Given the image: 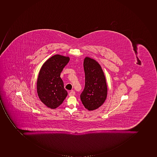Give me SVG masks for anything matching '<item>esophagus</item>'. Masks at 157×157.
<instances>
[{"mask_svg":"<svg viewBox=\"0 0 157 157\" xmlns=\"http://www.w3.org/2000/svg\"><path fill=\"white\" fill-rule=\"evenodd\" d=\"M75 95V91H73V90H72V91H70V92H69V96H74V95Z\"/></svg>","mask_w":157,"mask_h":157,"instance_id":"obj_1","label":"esophagus"}]
</instances>
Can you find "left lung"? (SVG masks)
<instances>
[{
  "label": "left lung",
  "mask_w": 157,
  "mask_h": 157,
  "mask_svg": "<svg viewBox=\"0 0 157 157\" xmlns=\"http://www.w3.org/2000/svg\"><path fill=\"white\" fill-rule=\"evenodd\" d=\"M85 86L80 99L88 110L96 109L104 103L107 95L105 77L101 67L96 60L86 57L83 61Z\"/></svg>",
  "instance_id": "8db88e82"
}]
</instances>
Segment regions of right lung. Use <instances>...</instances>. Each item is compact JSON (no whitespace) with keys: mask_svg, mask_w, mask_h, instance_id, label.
Returning <instances> with one entry per match:
<instances>
[{"mask_svg":"<svg viewBox=\"0 0 157 157\" xmlns=\"http://www.w3.org/2000/svg\"><path fill=\"white\" fill-rule=\"evenodd\" d=\"M70 61L69 57L55 55L43 63L37 82V92L41 102L48 108L59 106L67 95L60 78L61 73Z\"/></svg>","mask_w":157,"mask_h":157,"instance_id":"obj_1","label":"right lung"}]
</instances>
